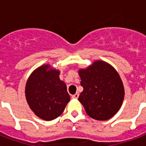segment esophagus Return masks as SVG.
Returning <instances> with one entry per match:
<instances>
[{"label":"esophagus","mask_w":146,"mask_h":146,"mask_svg":"<svg viewBox=\"0 0 146 146\" xmlns=\"http://www.w3.org/2000/svg\"><path fill=\"white\" fill-rule=\"evenodd\" d=\"M79 96H80V94H79V93H76L75 95H73V96H72V98H74V99H77L78 98H79Z\"/></svg>","instance_id":"esophagus-1"}]
</instances>
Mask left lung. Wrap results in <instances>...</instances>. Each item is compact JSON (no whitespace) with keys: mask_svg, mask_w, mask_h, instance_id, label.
<instances>
[{"mask_svg":"<svg viewBox=\"0 0 146 146\" xmlns=\"http://www.w3.org/2000/svg\"><path fill=\"white\" fill-rule=\"evenodd\" d=\"M83 91L79 101L90 117L106 120L115 114L122 105L124 88L113 66L97 60L87 69L79 70Z\"/></svg>","mask_w":146,"mask_h":146,"instance_id":"obj_1","label":"left lung"}]
</instances>
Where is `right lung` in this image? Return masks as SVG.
<instances>
[{"mask_svg":"<svg viewBox=\"0 0 146 146\" xmlns=\"http://www.w3.org/2000/svg\"><path fill=\"white\" fill-rule=\"evenodd\" d=\"M60 72L43 65L27 80L26 98L32 111L42 120H52L64 112L70 97Z\"/></svg>","mask_w":146,"mask_h":146,"instance_id":"obj_1","label":"right lung"}]
</instances>
